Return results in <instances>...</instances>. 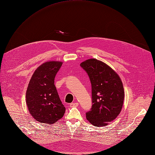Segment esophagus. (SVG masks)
I'll use <instances>...</instances> for the list:
<instances>
[{"instance_id":"1","label":"esophagus","mask_w":155,"mask_h":155,"mask_svg":"<svg viewBox=\"0 0 155 155\" xmlns=\"http://www.w3.org/2000/svg\"><path fill=\"white\" fill-rule=\"evenodd\" d=\"M70 105L71 107H77L78 106V103H77V102L76 103H72Z\"/></svg>"}]
</instances>
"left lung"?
Segmentation results:
<instances>
[{
	"mask_svg": "<svg viewBox=\"0 0 155 155\" xmlns=\"http://www.w3.org/2000/svg\"><path fill=\"white\" fill-rule=\"evenodd\" d=\"M80 66L88 75L92 87V107L86 118L96 127L115 120L122 108L124 86L117 73L96 59H89Z\"/></svg>",
	"mask_w": 155,
	"mask_h": 155,
	"instance_id": "left-lung-1",
	"label": "left lung"
}]
</instances>
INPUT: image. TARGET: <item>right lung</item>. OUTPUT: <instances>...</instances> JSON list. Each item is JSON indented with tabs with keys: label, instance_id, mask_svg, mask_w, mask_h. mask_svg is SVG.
<instances>
[{
	"label": "right lung",
	"instance_id": "1",
	"mask_svg": "<svg viewBox=\"0 0 155 155\" xmlns=\"http://www.w3.org/2000/svg\"><path fill=\"white\" fill-rule=\"evenodd\" d=\"M63 63L46 62L35 71L26 93V102L31 115L40 123L53 124L64 114L54 78Z\"/></svg>",
	"mask_w": 155,
	"mask_h": 155
}]
</instances>
